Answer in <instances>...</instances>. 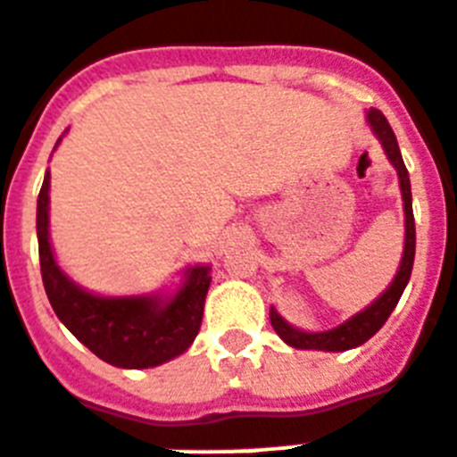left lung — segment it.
<instances>
[{
	"label": "left lung",
	"instance_id": "obj_1",
	"mask_svg": "<svg viewBox=\"0 0 457 457\" xmlns=\"http://www.w3.org/2000/svg\"><path fill=\"white\" fill-rule=\"evenodd\" d=\"M369 124L374 127V131L381 138L383 148L388 153V158L398 170L400 189H403V201H405V253H403V263L395 275V280L388 290L383 292L381 297L376 299L374 304L364 309L361 313L353 316L350 321L337 326L326 333H302V330L292 328L290 323H285L275 312H270V323L278 336L283 337L285 343L297 347V350H326V353H343L350 347L367 343L369 337L374 336L376 330L381 328L383 323L388 321V316L398 304L400 295L405 290L410 273H412L414 263V215H412V191H410V177H407V167L400 155L398 138L393 134L391 124L386 120V114L381 110H371L369 112Z\"/></svg>",
	"mask_w": 457,
	"mask_h": 457
}]
</instances>
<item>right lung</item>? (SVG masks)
I'll list each match as a JSON object with an SVG mask.
<instances>
[{"label": "right lung", "mask_w": 457, "mask_h": 457, "mask_svg": "<svg viewBox=\"0 0 457 457\" xmlns=\"http://www.w3.org/2000/svg\"><path fill=\"white\" fill-rule=\"evenodd\" d=\"M50 172L37 196V249L45 292L59 321L90 353L121 369L158 367L189 350L204 319V302L211 287L208 268L189 270L179 295L160 304L151 297H96L76 287L54 263L47 235Z\"/></svg>", "instance_id": "obj_1"}]
</instances>
